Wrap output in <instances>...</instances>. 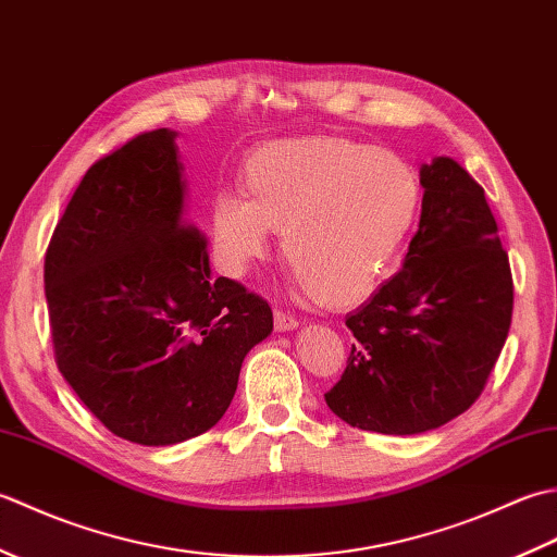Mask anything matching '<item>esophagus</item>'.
<instances>
[{
  "label": "esophagus",
  "instance_id": "esophagus-1",
  "mask_svg": "<svg viewBox=\"0 0 557 557\" xmlns=\"http://www.w3.org/2000/svg\"><path fill=\"white\" fill-rule=\"evenodd\" d=\"M294 327H299L297 318H294L287 311L275 309V330H277V333H287V330H294Z\"/></svg>",
  "mask_w": 557,
  "mask_h": 557
}]
</instances>
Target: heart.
<instances>
[{
  "label": "heart",
  "mask_w": 557,
  "mask_h": 557,
  "mask_svg": "<svg viewBox=\"0 0 557 557\" xmlns=\"http://www.w3.org/2000/svg\"><path fill=\"white\" fill-rule=\"evenodd\" d=\"M242 191L210 200L220 268L242 277L268 253L272 230H282L287 263L330 309L357 306L383 285L421 210L409 162L339 136L258 148L242 170Z\"/></svg>",
  "instance_id": "1"
}]
</instances>
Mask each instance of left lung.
Returning a JSON list of instances; mask_svg holds the SVG:
<instances>
[{"mask_svg":"<svg viewBox=\"0 0 557 557\" xmlns=\"http://www.w3.org/2000/svg\"><path fill=\"white\" fill-rule=\"evenodd\" d=\"M405 265L347 315V369L327 407L361 431L413 435L467 411L512 323V272L483 188L453 158L421 172Z\"/></svg>","mask_w":557,"mask_h":557,"instance_id":"left-lung-1","label":"left lung"}]
</instances>
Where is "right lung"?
I'll return each mask as SVG.
<instances>
[{
	"label": "right lung",
	"mask_w": 557,
	"mask_h": 557,
	"mask_svg": "<svg viewBox=\"0 0 557 557\" xmlns=\"http://www.w3.org/2000/svg\"><path fill=\"white\" fill-rule=\"evenodd\" d=\"M174 138L156 128L92 164L45 253L64 381L104 429L156 447L212 429L272 333L265 299L210 275Z\"/></svg>",
	"instance_id": "right-lung-1"
}]
</instances>
